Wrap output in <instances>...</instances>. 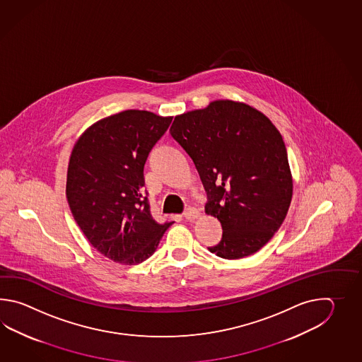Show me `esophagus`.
Returning a JSON list of instances; mask_svg holds the SVG:
<instances>
[{"instance_id": "1", "label": "esophagus", "mask_w": 362, "mask_h": 362, "mask_svg": "<svg viewBox=\"0 0 362 362\" xmlns=\"http://www.w3.org/2000/svg\"><path fill=\"white\" fill-rule=\"evenodd\" d=\"M198 216H199V211L195 207H187L185 209L184 217L186 220H189V221L195 220Z\"/></svg>"}]
</instances>
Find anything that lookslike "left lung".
I'll use <instances>...</instances> for the list:
<instances>
[{"mask_svg":"<svg viewBox=\"0 0 362 362\" xmlns=\"http://www.w3.org/2000/svg\"><path fill=\"white\" fill-rule=\"evenodd\" d=\"M170 133L199 172L206 214L223 226V238L208 250L228 260L257 252L284 223L293 198L277 128L248 105L215 100L176 116Z\"/></svg>","mask_w":362,"mask_h":362,"instance_id":"8db88e82","label":"left lung"}]
</instances>
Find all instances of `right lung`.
Segmentation results:
<instances>
[{
	"mask_svg": "<svg viewBox=\"0 0 362 362\" xmlns=\"http://www.w3.org/2000/svg\"><path fill=\"white\" fill-rule=\"evenodd\" d=\"M172 117L127 110L93 124L69 158L66 195L72 216L98 252L112 262H145L173 223L155 221L144 167Z\"/></svg>",
	"mask_w": 362,
	"mask_h": 362,
	"instance_id": "obj_1",
	"label": "right lung"
}]
</instances>
